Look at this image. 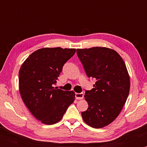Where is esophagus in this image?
<instances>
[{"mask_svg": "<svg viewBox=\"0 0 147 147\" xmlns=\"http://www.w3.org/2000/svg\"><path fill=\"white\" fill-rule=\"evenodd\" d=\"M84 97V93H75V98L77 99H82Z\"/></svg>", "mask_w": 147, "mask_h": 147, "instance_id": "1", "label": "esophagus"}]
</instances>
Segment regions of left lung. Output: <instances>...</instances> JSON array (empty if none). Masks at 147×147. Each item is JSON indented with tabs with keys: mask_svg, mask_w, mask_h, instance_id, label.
I'll return each mask as SVG.
<instances>
[{
	"mask_svg": "<svg viewBox=\"0 0 147 147\" xmlns=\"http://www.w3.org/2000/svg\"><path fill=\"white\" fill-rule=\"evenodd\" d=\"M79 60L95 84L86 90L88 108L82 113L88 125L100 129L113 122L120 113L129 94L130 77L120 55L104 47L77 49Z\"/></svg>",
	"mask_w": 147,
	"mask_h": 147,
	"instance_id": "obj_1",
	"label": "left lung"
}]
</instances>
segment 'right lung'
Here are the masks:
<instances>
[{
    "mask_svg": "<svg viewBox=\"0 0 147 147\" xmlns=\"http://www.w3.org/2000/svg\"><path fill=\"white\" fill-rule=\"evenodd\" d=\"M76 49L45 48L32 53L18 73L19 91L31 113L42 123L51 125L59 122L75 101L73 91L53 87L67 61Z\"/></svg>",
    "mask_w": 147,
    "mask_h": 147,
    "instance_id": "add662e5",
    "label": "right lung"
}]
</instances>
